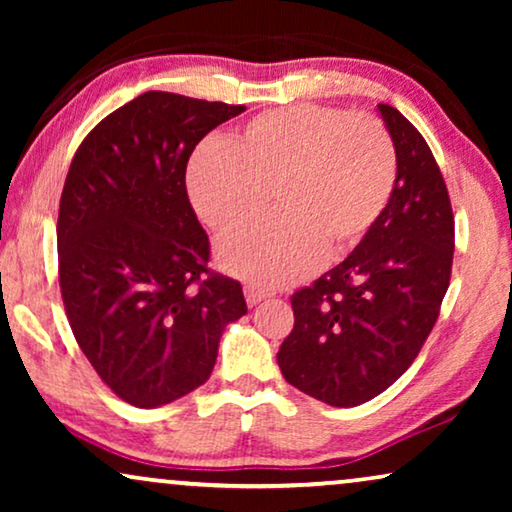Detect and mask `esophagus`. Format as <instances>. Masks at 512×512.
I'll return each mask as SVG.
<instances>
[{"label":"esophagus","instance_id":"1","mask_svg":"<svg viewBox=\"0 0 512 512\" xmlns=\"http://www.w3.org/2000/svg\"><path fill=\"white\" fill-rule=\"evenodd\" d=\"M268 296H270L268 291L258 289V286H254V284H247V286H244V298H247V305H249V307L258 305V303H261L263 298H268Z\"/></svg>","mask_w":512,"mask_h":512}]
</instances>
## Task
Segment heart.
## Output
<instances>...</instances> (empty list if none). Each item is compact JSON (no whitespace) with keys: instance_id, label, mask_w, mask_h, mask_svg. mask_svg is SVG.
Segmentation results:
<instances>
[{"instance_id":"1","label":"heart","mask_w":512,"mask_h":512,"mask_svg":"<svg viewBox=\"0 0 512 512\" xmlns=\"http://www.w3.org/2000/svg\"><path fill=\"white\" fill-rule=\"evenodd\" d=\"M394 184L396 149L380 118L314 104L263 111L228 144H200L186 170L195 214L221 235L261 219L275 193V221L219 244L223 268L263 286L352 251Z\"/></svg>"}]
</instances>
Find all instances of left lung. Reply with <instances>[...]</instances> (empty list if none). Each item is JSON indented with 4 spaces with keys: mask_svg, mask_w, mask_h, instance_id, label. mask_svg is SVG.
I'll return each mask as SVG.
<instances>
[{
    "mask_svg": "<svg viewBox=\"0 0 512 512\" xmlns=\"http://www.w3.org/2000/svg\"><path fill=\"white\" fill-rule=\"evenodd\" d=\"M396 149L380 221L340 265L291 296L284 380L335 408L391 387L429 338L452 275L454 214L440 167L401 111L377 104Z\"/></svg>",
    "mask_w": 512,
    "mask_h": 512,
    "instance_id": "left-lung-1",
    "label": "left lung"
}]
</instances>
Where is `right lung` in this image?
<instances>
[{
	"label": "right lung",
	"mask_w": 512,
	"mask_h": 512,
	"mask_svg": "<svg viewBox=\"0 0 512 512\" xmlns=\"http://www.w3.org/2000/svg\"><path fill=\"white\" fill-rule=\"evenodd\" d=\"M242 111L149 90L102 118L69 165L62 303L90 366L135 408L205 384L223 328L247 314L242 284L209 270V237L186 193L195 146Z\"/></svg>",
	"instance_id": "right-lung-1"
}]
</instances>
